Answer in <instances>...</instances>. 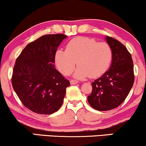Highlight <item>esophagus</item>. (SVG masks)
Here are the masks:
<instances>
[{"instance_id":"obj_1","label":"esophagus","mask_w":146,"mask_h":146,"mask_svg":"<svg viewBox=\"0 0 146 146\" xmlns=\"http://www.w3.org/2000/svg\"><path fill=\"white\" fill-rule=\"evenodd\" d=\"M70 83H71V85H74V84H76L78 83V82L77 81V80H72L70 81Z\"/></svg>"}]
</instances>
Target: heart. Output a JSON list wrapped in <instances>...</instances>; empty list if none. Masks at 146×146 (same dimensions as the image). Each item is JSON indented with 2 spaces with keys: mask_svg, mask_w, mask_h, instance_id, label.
Returning <instances> with one entry per match:
<instances>
[{
  "mask_svg": "<svg viewBox=\"0 0 146 146\" xmlns=\"http://www.w3.org/2000/svg\"><path fill=\"white\" fill-rule=\"evenodd\" d=\"M112 58L109 44L86 37L73 38L66 44V50L60 48L55 53V62L63 75H69L77 62L78 67L73 74L77 79L100 77L109 67Z\"/></svg>",
  "mask_w": 146,
  "mask_h": 146,
  "instance_id": "heart-1",
  "label": "heart"
}]
</instances>
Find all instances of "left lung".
I'll list each match as a JSON object with an SVG mask.
<instances>
[{
  "label": "left lung",
  "instance_id": "left-lung-1",
  "mask_svg": "<svg viewBox=\"0 0 146 146\" xmlns=\"http://www.w3.org/2000/svg\"><path fill=\"white\" fill-rule=\"evenodd\" d=\"M106 41L112 48L110 68L91 83L93 90L88 102L95 110L106 111L117 108L125 100L135 80L131 54L119 41L106 36Z\"/></svg>",
  "mask_w": 146,
  "mask_h": 146
}]
</instances>
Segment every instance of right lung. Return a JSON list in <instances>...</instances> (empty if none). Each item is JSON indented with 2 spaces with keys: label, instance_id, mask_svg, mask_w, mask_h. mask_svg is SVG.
Wrapping results in <instances>:
<instances>
[{
  "label": "right lung",
  "instance_id": "1",
  "mask_svg": "<svg viewBox=\"0 0 146 146\" xmlns=\"http://www.w3.org/2000/svg\"><path fill=\"white\" fill-rule=\"evenodd\" d=\"M67 38L64 34L40 37L26 46L16 60L11 82L25 107L40 115H51L62 104L70 86L55 68V53Z\"/></svg>",
  "mask_w": 146,
  "mask_h": 146
}]
</instances>
